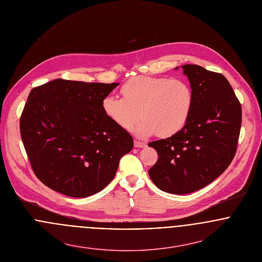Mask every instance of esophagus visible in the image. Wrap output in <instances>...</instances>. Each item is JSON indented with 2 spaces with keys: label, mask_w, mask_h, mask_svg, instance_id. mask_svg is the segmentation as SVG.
I'll return each mask as SVG.
<instances>
[{
  "label": "esophagus",
  "mask_w": 262,
  "mask_h": 262,
  "mask_svg": "<svg viewBox=\"0 0 262 262\" xmlns=\"http://www.w3.org/2000/svg\"><path fill=\"white\" fill-rule=\"evenodd\" d=\"M134 146L137 147V148H144V147H146V144L143 143V142H140V141L135 140V141H134Z\"/></svg>",
  "instance_id": "34e87169"
}]
</instances>
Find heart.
Wrapping results in <instances>:
<instances>
[{"mask_svg":"<svg viewBox=\"0 0 262 262\" xmlns=\"http://www.w3.org/2000/svg\"><path fill=\"white\" fill-rule=\"evenodd\" d=\"M123 98L107 96L103 100L105 115L124 130H131L140 115L143 118L136 136L161 138L178 134L187 124L193 106V93L187 81L157 76H136L121 88Z\"/></svg>","mask_w":262,"mask_h":262,"instance_id":"heart-1","label":"heart"}]
</instances>
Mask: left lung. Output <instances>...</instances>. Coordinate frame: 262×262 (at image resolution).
Wrapping results in <instances>:
<instances>
[{
  "label": "left lung",
  "instance_id": "1",
  "mask_svg": "<svg viewBox=\"0 0 262 262\" xmlns=\"http://www.w3.org/2000/svg\"><path fill=\"white\" fill-rule=\"evenodd\" d=\"M182 69L193 93L189 119L178 134L148 144L159 157L148 170L151 181L174 194L199 190L224 172L234 158L242 120L241 105L224 75L196 64Z\"/></svg>",
  "mask_w": 262,
  "mask_h": 262
}]
</instances>
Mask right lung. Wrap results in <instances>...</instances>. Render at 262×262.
Here are the masks:
<instances>
[{
	"mask_svg": "<svg viewBox=\"0 0 262 262\" xmlns=\"http://www.w3.org/2000/svg\"><path fill=\"white\" fill-rule=\"evenodd\" d=\"M117 82L54 79L34 88L20 119L21 138L38 179L51 189L86 198L107 187L133 138L103 111Z\"/></svg>",
	"mask_w": 262,
	"mask_h": 262,
	"instance_id": "obj_1",
	"label": "right lung"
}]
</instances>
